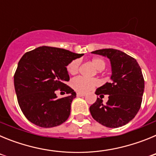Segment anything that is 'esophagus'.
I'll return each instance as SVG.
<instances>
[{
  "mask_svg": "<svg viewBox=\"0 0 156 156\" xmlns=\"http://www.w3.org/2000/svg\"><path fill=\"white\" fill-rule=\"evenodd\" d=\"M85 95H86V94H84V93H80V92H78V93H76L77 97H84Z\"/></svg>",
  "mask_w": 156,
  "mask_h": 156,
  "instance_id": "obj_1",
  "label": "esophagus"
}]
</instances>
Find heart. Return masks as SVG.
<instances>
[{
    "mask_svg": "<svg viewBox=\"0 0 156 156\" xmlns=\"http://www.w3.org/2000/svg\"><path fill=\"white\" fill-rule=\"evenodd\" d=\"M91 64L94 66L97 73H101L106 66V62L104 59L101 58H94L91 59ZM80 62L79 59H75L70 62L67 66V71L70 75H76L79 72ZM98 84V80L95 78L87 79L85 77L78 76L71 81V86L74 90L78 92H87L92 90Z\"/></svg>",
    "mask_w": 156,
    "mask_h": 156,
    "instance_id": "b5f03b06",
    "label": "heart"
}]
</instances>
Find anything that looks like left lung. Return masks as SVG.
Instances as JSON below:
<instances>
[{
	"instance_id": "left-lung-1",
	"label": "left lung",
	"mask_w": 156,
	"mask_h": 156,
	"mask_svg": "<svg viewBox=\"0 0 156 156\" xmlns=\"http://www.w3.org/2000/svg\"><path fill=\"white\" fill-rule=\"evenodd\" d=\"M108 58L112 66V82L106 83L96 90L100 95L90 107L94 120L103 126L117 128L124 126L137 115L141 105L144 80L136 59L121 51L106 48L92 51ZM104 94L109 100L103 104Z\"/></svg>"
}]
</instances>
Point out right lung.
<instances>
[{"mask_svg": "<svg viewBox=\"0 0 156 156\" xmlns=\"http://www.w3.org/2000/svg\"><path fill=\"white\" fill-rule=\"evenodd\" d=\"M83 55L47 46L23 55L14 75V85L19 107L32 123L49 128L67 120L76 94L66 84L69 80L66 66ZM58 90L68 95L57 99Z\"/></svg>", "mask_w": 156, "mask_h": 156, "instance_id": "add662e5", "label": "right lung"}]
</instances>
